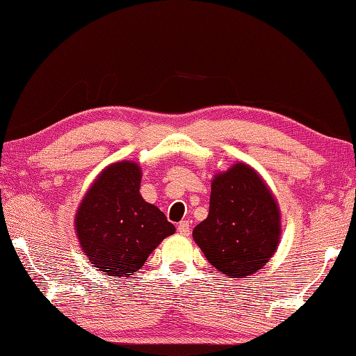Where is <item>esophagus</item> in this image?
I'll return each mask as SVG.
<instances>
[{
    "mask_svg": "<svg viewBox=\"0 0 356 356\" xmlns=\"http://www.w3.org/2000/svg\"><path fill=\"white\" fill-rule=\"evenodd\" d=\"M177 232L180 235H190V232H191V229H190V222L188 221H180L179 224H177Z\"/></svg>",
    "mask_w": 356,
    "mask_h": 356,
    "instance_id": "obj_1",
    "label": "esophagus"
}]
</instances>
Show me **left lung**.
I'll use <instances>...</instances> for the list:
<instances>
[{
  "label": "left lung",
  "instance_id": "1",
  "mask_svg": "<svg viewBox=\"0 0 356 356\" xmlns=\"http://www.w3.org/2000/svg\"><path fill=\"white\" fill-rule=\"evenodd\" d=\"M280 235L279 202L254 168L238 161L213 177L209 216L193 230L213 268L229 279L255 274L275 254Z\"/></svg>",
  "mask_w": 356,
  "mask_h": 356
}]
</instances>
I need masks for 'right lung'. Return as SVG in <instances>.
<instances>
[{"mask_svg": "<svg viewBox=\"0 0 356 356\" xmlns=\"http://www.w3.org/2000/svg\"><path fill=\"white\" fill-rule=\"evenodd\" d=\"M141 168L131 160L106 166L82 197L74 216L81 249L113 279L131 277L176 227L141 197Z\"/></svg>", "mask_w": 356, "mask_h": 356, "instance_id": "1", "label": "right lung"}]
</instances>
